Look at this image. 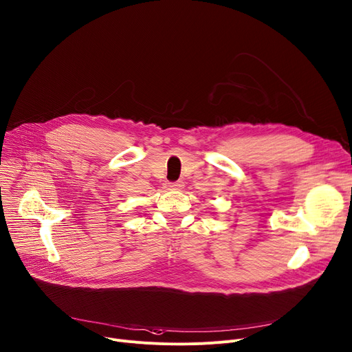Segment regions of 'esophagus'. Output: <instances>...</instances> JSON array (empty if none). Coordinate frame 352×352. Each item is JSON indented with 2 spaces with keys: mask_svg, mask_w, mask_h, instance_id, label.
Listing matches in <instances>:
<instances>
[{
  "mask_svg": "<svg viewBox=\"0 0 352 352\" xmlns=\"http://www.w3.org/2000/svg\"><path fill=\"white\" fill-rule=\"evenodd\" d=\"M168 186L171 190H179V188H182V181H175V182H170L168 184Z\"/></svg>",
  "mask_w": 352,
  "mask_h": 352,
  "instance_id": "1",
  "label": "esophagus"
}]
</instances>
